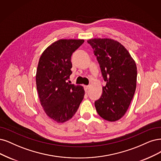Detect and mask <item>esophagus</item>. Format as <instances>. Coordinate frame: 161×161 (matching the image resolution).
Segmentation results:
<instances>
[{
	"mask_svg": "<svg viewBox=\"0 0 161 161\" xmlns=\"http://www.w3.org/2000/svg\"><path fill=\"white\" fill-rule=\"evenodd\" d=\"M89 88H90V87H89L88 86H84V89H85V91H86V92H87V91L89 90Z\"/></svg>",
	"mask_w": 161,
	"mask_h": 161,
	"instance_id": "obj_1",
	"label": "esophagus"
}]
</instances>
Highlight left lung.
I'll list each match as a JSON object with an SVG mask.
<instances>
[{
	"label": "left lung",
	"instance_id": "left-lung-1",
	"mask_svg": "<svg viewBox=\"0 0 161 161\" xmlns=\"http://www.w3.org/2000/svg\"><path fill=\"white\" fill-rule=\"evenodd\" d=\"M93 50L106 86L95 102L97 114L109 121L125 114L136 90L137 70L130 53L122 44L109 38L87 40Z\"/></svg>",
	"mask_w": 161,
	"mask_h": 161
}]
</instances>
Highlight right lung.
<instances>
[{
	"mask_svg": "<svg viewBox=\"0 0 161 161\" xmlns=\"http://www.w3.org/2000/svg\"><path fill=\"white\" fill-rule=\"evenodd\" d=\"M84 40L61 39L48 46L40 56L36 71V87L46 114L58 123L72 117L84 99L81 86L69 84L72 73L71 57Z\"/></svg>",
	"mask_w": 161,
	"mask_h": 161,
	"instance_id": "add662e5",
	"label": "right lung"
}]
</instances>
